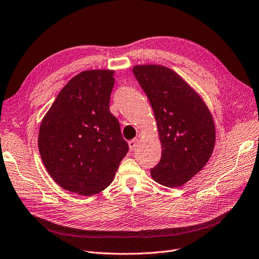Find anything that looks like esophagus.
<instances>
[{"mask_svg":"<svg viewBox=\"0 0 259 259\" xmlns=\"http://www.w3.org/2000/svg\"><path fill=\"white\" fill-rule=\"evenodd\" d=\"M128 144H129L130 150H135L139 146V140L138 139H133V140L129 141Z\"/></svg>","mask_w":259,"mask_h":259,"instance_id":"34e87169","label":"esophagus"}]
</instances>
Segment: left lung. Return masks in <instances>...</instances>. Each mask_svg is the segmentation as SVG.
Listing matches in <instances>:
<instances>
[{
	"label": "left lung",
	"mask_w": 259,
	"mask_h": 259,
	"mask_svg": "<svg viewBox=\"0 0 259 259\" xmlns=\"http://www.w3.org/2000/svg\"><path fill=\"white\" fill-rule=\"evenodd\" d=\"M155 113L162 154L150 169L156 183L181 187L203 169L212 155L215 127L202 97L174 70L161 65L132 69Z\"/></svg>",
	"instance_id": "1"
}]
</instances>
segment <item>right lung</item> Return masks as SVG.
<instances>
[{"label": "right lung", "instance_id": "add662e5", "mask_svg": "<svg viewBox=\"0 0 259 259\" xmlns=\"http://www.w3.org/2000/svg\"><path fill=\"white\" fill-rule=\"evenodd\" d=\"M114 70H85L67 83L41 120L38 148L48 173L70 192L109 187L129 150L110 112Z\"/></svg>", "mask_w": 259, "mask_h": 259}]
</instances>
